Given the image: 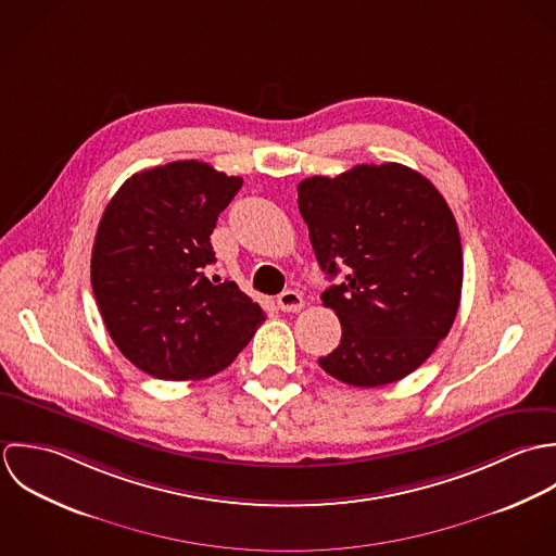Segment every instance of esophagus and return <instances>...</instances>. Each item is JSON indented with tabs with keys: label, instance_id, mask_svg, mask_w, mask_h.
<instances>
[{
	"label": "esophagus",
	"instance_id": "obj_1",
	"mask_svg": "<svg viewBox=\"0 0 556 556\" xmlns=\"http://www.w3.org/2000/svg\"><path fill=\"white\" fill-rule=\"evenodd\" d=\"M277 305H279L281 312H301L305 301L296 290H286L277 296Z\"/></svg>",
	"mask_w": 556,
	"mask_h": 556
}]
</instances>
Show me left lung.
I'll return each instance as SVG.
<instances>
[{
    "label": "left lung",
    "instance_id": "8db88e82",
    "mask_svg": "<svg viewBox=\"0 0 556 556\" xmlns=\"http://www.w3.org/2000/svg\"><path fill=\"white\" fill-rule=\"evenodd\" d=\"M299 211L320 268L341 341L320 367L371 389L415 371L451 331L462 294V242L439 189L400 165H356L299 185Z\"/></svg>",
    "mask_w": 556,
    "mask_h": 556
}]
</instances>
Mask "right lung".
Here are the masks:
<instances>
[{
  "mask_svg": "<svg viewBox=\"0 0 556 556\" xmlns=\"http://www.w3.org/2000/svg\"><path fill=\"white\" fill-rule=\"evenodd\" d=\"M242 178L202 161L132 174L92 247V290L117 350L161 380L219 374L264 323L233 281L213 283L211 233Z\"/></svg>",
  "mask_w": 556,
  "mask_h": 556,
  "instance_id": "obj_1",
  "label": "right lung"
}]
</instances>
